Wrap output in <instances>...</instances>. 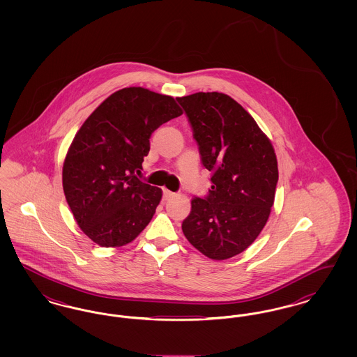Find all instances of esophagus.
<instances>
[{"mask_svg": "<svg viewBox=\"0 0 357 357\" xmlns=\"http://www.w3.org/2000/svg\"><path fill=\"white\" fill-rule=\"evenodd\" d=\"M163 197H165V199H170L174 197V192L167 188H163Z\"/></svg>", "mask_w": 357, "mask_h": 357, "instance_id": "obj_1", "label": "esophagus"}]
</instances>
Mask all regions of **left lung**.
<instances>
[{
  "mask_svg": "<svg viewBox=\"0 0 357 357\" xmlns=\"http://www.w3.org/2000/svg\"><path fill=\"white\" fill-rule=\"evenodd\" d=\"M213 186L191 199L182 222L188 242L211 259L246 250L266 225L278 182L271 140L230 96L198 92L176 98Z\"/></svg>",
  "mask_w": 357,
  "mask_h": 357,
  "instance_id": "1",
  "label": "left lung"
}]
</instances>
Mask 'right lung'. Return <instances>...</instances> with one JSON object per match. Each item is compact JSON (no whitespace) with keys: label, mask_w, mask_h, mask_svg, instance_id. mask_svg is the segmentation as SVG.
<instances>
[{"label":"right lung","mask_w":357,"mask_h":357,"mask_svg":"<svg viewBox=\"0 0 357 357\" xmlns=\"http://www.w3.org/2000/svg\"><path fill=\"white\" fill-rule=\"evenodd\" d=\"M181 115L171 96L130 86L107 98L77 131L63 188L79 227L98 245L130 243L151 221L162 190L137 175L153 131Z\"/></svg>","instance_id":"right-lung-1"}]
</instances>
